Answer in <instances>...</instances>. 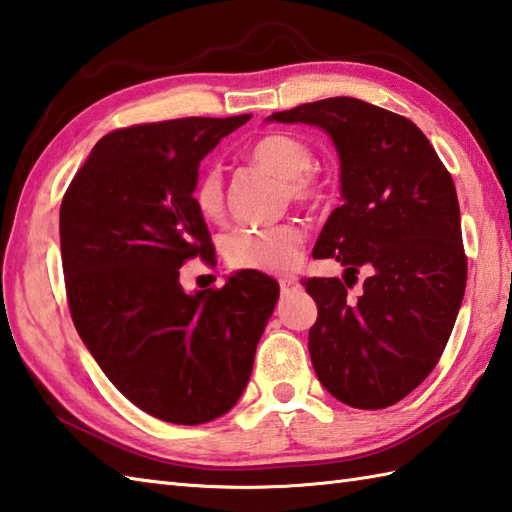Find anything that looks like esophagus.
<instances>
[{"label":"esophagus","mask_w":512,"mask_h":512,"mask_svg":"<svg viewBox=\"0 0 512 512\" xmlns=\"http://www.w3.org/2000/svg\"><path fill=\"white\" fill-rule=\"evenodd\" d=\"M297 284V277H281L279 279V286H281V290H290L292 286H295Z\"/></svg>","instance_id":"obj_1"}]
</instances>
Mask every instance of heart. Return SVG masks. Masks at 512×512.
I'll return each instance as SVG.
<instances>
[{"label":"heart","instance_id":"b5f03b06","mask_svg":"<svg viewBox=\"0 0 512 512\" xmlns=\"http://www.w3.org/2000/svg\"><path fill=\"white\" fill-rule=\"evenodd\" d=\"M255 162L286 178V195L297 204H317L323 200V182L312 171L314 154L306 140L288 134H266L250 147ZM193 202L206 220H217L224 213L222 169L206 167L193 187ZM306 242L303 228L292 222L270 226H239L222 242L226 264L237 270H262V273H286L299 264Z\"/></svg>","mask_w":512,"mask_h":512}]
</instances>
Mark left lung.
I'll return each instance as SVG.
<instances>
[{"instance_id": "1", "label": "left lung", "mask_w": 512, "mask_h": 512, "mask_svg": "<svg viewBox=\"0 0 512 512\" xmlns=\"http://www.w3.org/2000/svg\"><path fill=\"white\" fill-rule=\"evenodd\" d=\"M273 121L323 127L341 158L343 204L312 255L339 259L345 281L303 279L319 306L308 336L314 372L345 405H396L438 365L462 306L466 253L451 173L409 118L350 96ZM363 265L370 277L352 298Z\"/></svg>"}]
</instances>
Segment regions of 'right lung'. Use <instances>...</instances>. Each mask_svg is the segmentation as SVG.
<instances>
[{
  "mask_svg": "<svg viewBox=\"0 0 512 512\" xmlns=\"http://www.w3.org/2000/svg\"><path fill=\"white\" fill-rule=\"evenodd\" d=\"M253 114L114 129L61 200L65 295L105 376L149 416L220 418L242 396L279 286L237 273L187 295L180 266L215 262L193 187L200 160Z\"/></svg>",
  "mask_w": 512,
  "mask_h": 512,
  "instance_id": "right-lung-1",
  "label": "right lung"
}]
</instances>
